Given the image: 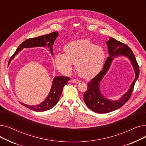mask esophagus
Segmentation results:
<instances>
[{"label":"esophagus","mask_w":146,"mask_h":146,"mask_svg":"<svg viewBox=\"0 0 146 146\" xmlns=\"http://www.w3.org/2000/svg\"><path fill=\"white\" fill-rule=\"evenodd\" d=\"M72 82L73 83H79L80 82V80H79L78 79H72Z\"/></svg>","instance_id":"1"}]
</instances>
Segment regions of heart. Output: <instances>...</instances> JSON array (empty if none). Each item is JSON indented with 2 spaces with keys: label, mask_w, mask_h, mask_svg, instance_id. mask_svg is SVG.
<instances>
[{
  "label": "heart",
  "mask_w": 146,
  "mask_h": 146,
  "mask_svg": "<svg viewBox=\"0 0 146 146\" xmlns=\"http://www.w3.org/2000/svg\"><path fill=\"white\" fill-rule=\"evenodd\" d=\"M64 54L56 53L54 64L65 75L70 74L76 64L78 74L82 78L90 79L98 74L104 66L105 53L104 49L85 39L73 41L63 47Z\"/></svg>",
  "instance_id": "1"
}]
</instances>
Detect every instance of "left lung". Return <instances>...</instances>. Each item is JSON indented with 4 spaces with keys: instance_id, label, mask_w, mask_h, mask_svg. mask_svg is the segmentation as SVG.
I'll return each mask as SVG.
<instances>
[{
    "instance_id": "8db88e82",
    "label": "left lung",
    "mask_w": 146,
    "mask_h": 146,
    "mask_svg": "<svg viewBox=\"0 0 146 146\" xmlns=\"http://www.w3.org/2000/svg\"><path fill=\"white\" fill-rule=\"evenodd\" d=\"M110 56L107 58L102 70L88 84V89L83 95L84 101L89 109L99 113H108L119 109L129 99L134 86L139 76V67L134 53L128 46L113 38L106 41ZM118 56L127 57L131 61L135 72V78L129 89L118 100L112 101L106 98L100 92V82L108 71L114 58Z\"/></svg>"
}]
</instances>
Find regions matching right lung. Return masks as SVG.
<instances>
[{"label":"right lung","mask_w":146,"mask_h":146,"mask_svg":"<svg viewBox=\"0 0 146 146\" xmlns=\"http://www.w3.org/2000/svg\"><path fill=\"white\" fill-rule=\"evenodd\" d=\"M58 35V32H53L49 34L29 38V39L24 41L19 45L16 51L15 52L13 56L10 58L9 63H10L12 60L15 57L19 51L24 48H33L39 47H44L47 46L50 48V51L52 56V46ZM70 79L68 77H65V76H56L54 78L49 94L45 99V100L40 104L36 105H28L21 102L20 103L22 105L26 106L27 108L36 112H42L49 110L53 108L57 104L61 94L62 93L64 86L66 85L68 83V81Z\"/></svg>","instance_id":"1"}]
</instances>
